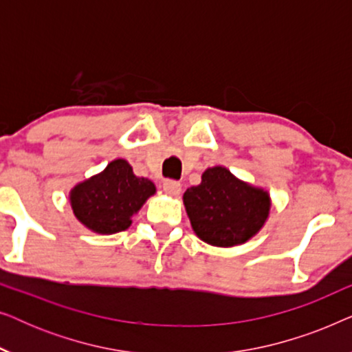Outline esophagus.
<instances>
[{
    "instance_id": "esophagus-1",
    "label": "esophagus",
    "mask_w": 352,
    "mask_h": 352,
    "mask_svg": "<svg viewBox=\"0 0 352 352\" xmlns=\"http://www.w3.org/2000/svg\"><path fill=\"white\" fill-rule=\"evenodd\" d=\"M163 190L170 195H179L181 194V184L177 181L168 179L163 182Z\"/></svg>"
}]
</instances>
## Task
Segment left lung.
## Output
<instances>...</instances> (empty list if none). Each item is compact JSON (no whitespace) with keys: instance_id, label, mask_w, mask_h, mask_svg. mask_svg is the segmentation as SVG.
Wrapping results in <instances>:
<instances>
[{"instance_id":"left-lung-1","label":"left lung","mask_w":352,"mask_h":352,"mask_svg":"<svg viewBox=\"0 0 352 352\" xmlns=\"http://www.w3.org/2000/svg\"><path fill=\"white\" fill-rule=\"evenodd\" d=\"M194 232L205 243L229 248L254 237L271 211L269 192L235 177L228 168H206L199 186L182 197Z\"/></svg>"}]
</instances>
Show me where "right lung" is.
<instances>
[{
	"label": "right lung",
	"mask_w": 352,
	"mask_h": 352,
	"mask_svg": "<svg viewBox=\"0 0 352 352\" xmlns=\"http://www.w3.org/2000/svg\"><path fill=\"white\" fill-rule=\"evenodd\" d=\"M157 192L147 177H138L123 158L110 162L104 171L76 184L69 200L75 218L91 232L110 235L126 230L134 214Z\"/></svg>",
	"instance_id": "obj_1"
}]
</instances>
